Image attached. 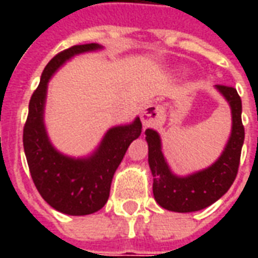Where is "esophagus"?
Instances as JSON below:
<instances>
[{
    "mask_svg": "<svg viewBox=\"0 0 258 258\" xmlns=\"http://www.w3.org/2000/svg\"><path fill=\"white\" fill-rule=\"evenodd\" d=\"M159 115H161V109L158 108V107H155V105H149V107H146L145 111L142 112V123H143L146 127H149V125H151L154 121L157 120Z\"/></svg>",
    "mask_w": 258,
    "mask_h": 258,
    "instance_id": "esophagus-1",
    "label": "esophagus"
}]
</instances>
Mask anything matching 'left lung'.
<instances>
[{
	"instance_id": "left-lung-1",
	"label": "left lung",
	"mask_w": 258,
	"mask_h": 258,
	"mask_svg": "<svg viewBox=\"0 0 258 258\" xmlns=\"http://www.w3.org/2000/svg\"><path fill=\"white\" fill-rule=\"evenodd\" d=\"M232 108V135L220 159L209 169L186 178L175 176L170 171L161 151V139L154 130H146L149 143V165L154 176L153 191L155 201L163 209L178 213L198 212L220 200L236 179L240 166L241 149L245 130L241 120L242 104L237 89L217 84Z\"/></svg>"
}]
</instances>
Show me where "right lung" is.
I'll use <instances>...</instances> for the list:
<instances>
[{"mask_svg":"<svg viewBox=\"0 0 258 258\" xmlns=\"http://www.w3.org/2000/svg\"><path fill=\"white\" fill-rule=\"evenodd\" d=\"M97 48H100L97 44L74 45L61 50L46 64L41 82L30 97L24 125V151L34 186L46 204L70 216L92 214L104 206L117 166L131 142L142 133L139 117L133 124L111 128L96 153L88 159L64 157L48 141L42 113L50 76L72 56Z\"/></svg>","mask_w":258,"mask_h":258,"instance_id":"right-lung-1","label":"right lung"}]
</instances>
